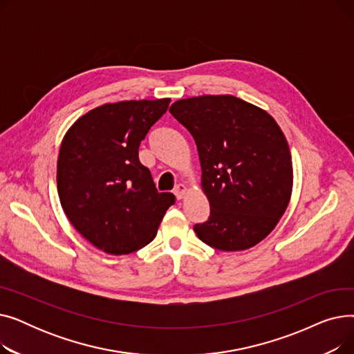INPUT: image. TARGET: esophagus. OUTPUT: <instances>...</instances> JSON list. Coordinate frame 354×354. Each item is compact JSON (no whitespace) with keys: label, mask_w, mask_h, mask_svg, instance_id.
I'll list each match as a JSON object with an SVG mask.
<instances>
[{"label":"esophagus","mask_w":354,"mask_h":354,"mask_svg":"<svg viewBox=\"0 0 354 354\" xmlns=\"http://www.w3.org/2000/svg\"><path fill=\"white\" fill-rule=\"evenodd\" d=\"M187 192H188V187H187V185H185V183L176 185L175 191H174V194H175V196H176L178 199H183L185 195H187Z\"/></svg>","instance_id":"obj_1"}]
</instances>
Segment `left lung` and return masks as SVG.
Instances as JSON below:
<instances>
[{"instance_id":"8db88e82","label":"left lung","mask_w":354,"mask_h":354,"mask_svg":"<svg viewBox=\"0 0 354 354\" xmlns=\"http://www.w3.org/2000/svg\"><path fill=\"white\" fill-rule=\"evenodd\" d=\"M171 115L192 135L211 215L194 231L225 252L252 248L284 215L292 192L288 142L264 109L231 95L175 102Z\"/></svg>"}]
</instances>
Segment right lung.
I'll use <instances>...</instances> for the list:
<instances>
[{
    "mask_svg": "<svg viewBox=\"0 0 354 354\" xmlns=\"http://www.w3.org/2000/svg\"><path fill=\"white\" fill-rule=\"evenodd\" d=\"M171 99L123 100L91 109L66 132L57 159V192L71 225L97 250L124 255L156 236L175 202L158 192L139 145Z\"/></svg>",
    "mask_w": 354,
    "mask_h": 354,
    "instance_id": "add662e5",
    "label": "right lung"
}]
</instances>
